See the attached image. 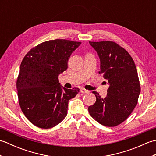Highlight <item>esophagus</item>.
<instances>
[{"label": "esophagus", "instance_id": "esophagus-1", "mask_svg": "<svg viewBox=\"0 0 156 156\" xmlns=\"http://www.w3.org/2000/svg\"><path fill=\"white\" fill-rule=\"evenodd\" d=\"M80 92H81V93L84 94V93H88L89 91L87 90H86V89H84V88H81L80 89Z\"/></svg>", "mask_w": 156, "mask_h": 156}]
</instances>
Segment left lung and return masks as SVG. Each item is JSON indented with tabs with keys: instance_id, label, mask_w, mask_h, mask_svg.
Instances as JSON below:
<instances>
[{
	"instance_id": "8db88e82",
	"label": "left lung",
	"mask_w": 156,
	"mask_h": 156,
	"mask_svg": "<svg viewBox=\"0 0 156 156\" xmlns=\"http://www.w3.org/2000/svg\"><path fill=\"white\" fill-rule=\"evenodd\" d=\"M89 44L97 52L101 62L99 74L108 80L107 97L97 92L95 103L88 107L91 117L107 127H115L125 121L137 104L141 88L133 58L124 48L113 41Z\"/></svg>"
}]
</instances>
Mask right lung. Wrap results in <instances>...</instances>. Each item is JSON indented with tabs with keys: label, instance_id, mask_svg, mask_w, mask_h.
<instances>
[{
	"label": "right lung",
	"instance_id": "obj_1",
	"mask_svg": "<svg viewBox=\"0 0 156 156\" xmlns=\"http://www.w3.org/2000/svg\"><path fill=\"white\" fill-rule=\"evenodd\" d=\"M81 42L54 39L32 48L23 58L16 80L19 105L32 124L49 129L64 120L68 102L80 89H67L58 76L68 68L71 54Z\"/></svg>",
	"mask_w": 156,
	"mask_h": 156
}]
</instances>
